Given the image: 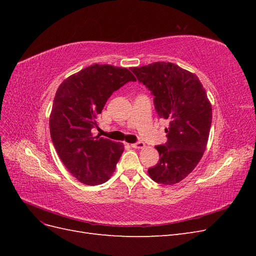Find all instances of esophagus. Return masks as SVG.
Listing matches in <instances>:
<instances>
[{
  "label": "esophagus",
  "instance_id": "34e87169",
  "mask_svg": "<svg viewBox=\"0 0 256 256\" xmlns=\"http://www.w3.org/2000/svg\"><path fill=\"white\" fill-rule=\"evenodd\" d=\"M131 147H132V148H138V150L144 148V147H145V143H143V142H136V143L131 144Z\"/></svg>",
  "mask_w": 256,
  "mask_h": 256
}]
</instances>
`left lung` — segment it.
<instances>
[{
  "mask_svg": "<svg viewBox=\"0 0 256 256\" xmlns=\"http://www.w3.org/2000/svg\"><path fill=\"white\" fill-rule=\"evenodd\" d=\"M138 81L154 95L159 118L170 122L168 141L156 146L159 162L148 168L152 180L174 184L187 177L206 150L212 110L196 74L173 63L156 62L131 68Z\"/></svg>",
  "mask_w": 256,
  "mask_h": 256,
  "instance_id": "left-lung-1",
  "label": "left lung"
}]
</instances>
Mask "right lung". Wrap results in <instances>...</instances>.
Returning <instances> with one entry per match:
<instances>
[{"label":"right lung","mask_w":256,"mask_h":256,"mask_svg":"<svg viewBox=\"0 0 256 256\" xmlns=\"http://www.w3.org/2000/svg\"><path fill=\"white\" fill-rule=\"evenodd\" d=\"M129 81L127 68L95 64L82 69L58 86L50 114V134L60 159L84 184L106 182L115 171L124 144L92 136L96 118L106 100Z\"/></svg>","instance_id":"right-lung-1"}]
</instances>
